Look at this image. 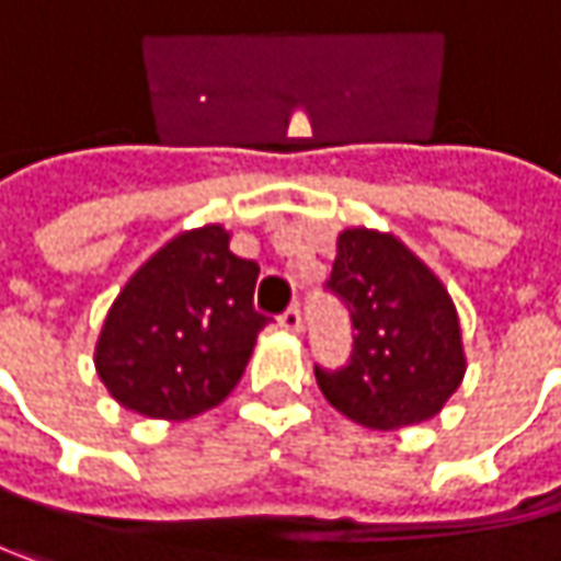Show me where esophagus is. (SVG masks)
<instances>
[{"label": "esophagus", "mask_w": 561, "mask_h": 561, "mask_svg": "<svg viewBox=\"0 0 561 561\" xmlns=\"http://www.w3.org/2000/svg\"><path fill=\"white\" fill-rule=\"evenodd\" d=\"M279 327L285 333H298V330H301V311H298V308H288V311L279 317Z\"/></svg>", "instance_id": "34e87169"}]
</instances>
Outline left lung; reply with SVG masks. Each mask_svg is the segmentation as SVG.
Listing matches in <instances>:
<instances>
[{"instance_id":"1","label":"left lung","mask_w":561,"mask_h":561,"mask_svg":"<svg viewBox=\"0 0 561 561\" xmlns=\"http://www.w3.org/2000/svg\"><path fill=\"white\" fill-rule=\"evenodd\" d=\"M327 288L346 301L355 327L346 368H313L327 403L375 432L445 410L467 375L460 317L445 282L400 238L346 228Z\"/></svg>"}]
</instances>
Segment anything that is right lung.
Masks as SVG:
<instances>
[{
  "mask_svg": "<svg viewBox=\"0 0 561 561\" xmlns=\"http://www.w3.org/2000/svg\"><path fill=\"white\" fill-rule=\"evenodd\" d=\"M221 225L181 231L129 276L104 317L94 368L119 407L183 422L218 407L244 375L260 330V266Z\"/></svg>",
  "mask_w": 561,
  "mask_h": 561,
  "instance_id": "1",
  "label": "right lung"
}]
</instances>
